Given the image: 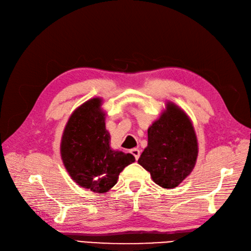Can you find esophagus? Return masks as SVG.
<instances>
[{
	"label": "esophagus",
	"instance_id": "1",
	"mask_svg": "<svg viewBox=\"0 0 251 251\" xmlns=\"http://www.w3.org/2000/svg\"><path fill=\"white\" fill-rule=\"evenodd\" d=\"M131 153H132V155L135 157L136 160H138V158H139V156H140V151H139L138 149H132V150H131Z\"/></svg>",
	"mask_w": 251,
	"mask_h": 251
}]
</instances>
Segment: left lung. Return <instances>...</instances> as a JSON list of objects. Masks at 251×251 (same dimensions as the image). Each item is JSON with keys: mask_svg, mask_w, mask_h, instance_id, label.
Listing matches in <instances>:
<instances>
[{"mask_svg": "<svg viewBox=\"0 0 251 251\" xmlns=\"http://www.w3.org/2000/svg\"><path fill=\"white\" fill-rule=\"evenodd\" d=\"M198 142L191 119L173 102L148 130V147L138 163L163 188L178 186L195 168Z\"/></svg>", "mask_w": 251, "mask_h": 251, "instance_id": "8db88e82", "label": "left lung"}]
</instances>
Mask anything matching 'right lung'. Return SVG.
I'll return each mask as SVG.
<instances>
[{
	"label": "right lung",
	"mask_w": 251,
	"mask_h": 251,
	"mask_svg": "<svg viewBox=\"0 0 251 251\" xmlns=\"http://www.w3.org/2000/svg\"><path fill=\"white\" fill-rule=\"evenodd\" d=\"M101 102V98H92L75 110L60 142V155L71 178L97 194L110 191L119 174L135 161L132 154L111 149Z\"/></svg>",
	"instance_id": "right-lung-1"
}]
</instances>
